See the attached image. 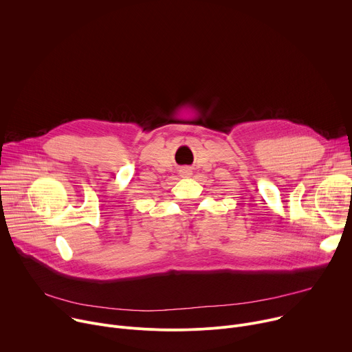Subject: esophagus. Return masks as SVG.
I'll return each mask as SVG.
<instances>
[{"label":"esophagus","mask_w":352,"mask_h":352,"mask_svg":"<svg viewBox=\"0 0 352 352\" xmlns=\"http://www.w3.org/2000/svg\"><path fill=\"white\" fill-rule=\"evenodd\" d=\"M185 174H186V175H189V174H190V171H189V170H188V171H186V173H185Z\"/></svg>","instance_id":"esophagus-1"}]
</instances>
